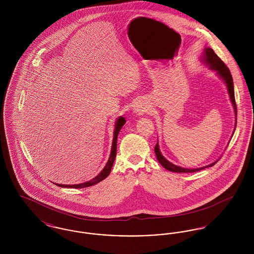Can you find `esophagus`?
I'll list each match as a JSON object with an SVG mask.
<instances>
[{
    "instance_id": "1",
    "label": "esophagus",
    "mask_w": 254,
    "mask_h": 254,
    "mask_svg": "<svg viewBox=\"0 0 254 254\" xmlns=\"http://www.w3.org/2000/svg\"><path fill=\"white\" fill-rule=\"evenodd\" d=\"M147 110H148L147 106H145V104L142 103V102L136 103L135 106H134V108H133L134 113H136V114H138V115L144 114L145 112H147Z\"/></svg>"
}]
</instances>
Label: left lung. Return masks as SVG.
I'll use <instances>...</instances> for the list:
<instances>
[{
	"label": "left lung",
	"instance_id": "left-lung-1",
	"mask_svg": "<svg viewBox=\"0 0 254 254\" xmlns=\"http://www.w3.org/2000/svg\"><path fill=\"white\" fill-rule=\"evenodd\" d=\"M201 61L203 64H205V65H207L211 70L215 71L218 76L220 77V79H222V81L226 84L229 95H230V102L232 104V107L234 109V113H235V125H234V130L236 128V124H237V110H236V104H235V98H234V86H233V80H232V76L230 74V69L227 67V65L224 64V62L221 60L217 55L215 54V52L213 51V49H209V48H205L202 53L201 56ZM234 133V131H233ZM232 133V135H233ZM154 151L156 154V158H157L158 162L165 168L168 169L169 171H173V172H196L199 170L205 169V168H209L212 167L213 165L216 164L218 160L215 162L202 167V168H197V169H187V168H182L180 166L174 165L171 162H169V160H167L166 158L164 157L161 153L160 147H159V144L155 145L154 147Z\"/></svg>",
	"mask_w": 254,
	"mask_h": 254
}]
</instances>
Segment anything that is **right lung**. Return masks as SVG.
Listing matches in <instances>:
<instances>
[{"mask_svg": "<svg viewBox=\"0 0 254 254\" xmlns=\"http://www.w3.org/2000/svg\"><path fill=\"white\" fill-rule=\"evenodd\" d=\"M126 124V120L123 116H120L119 118H117V120L115 121V126H114V131H113V140H112V145H111V151H110V155H109V160L105 166V168L101 170V172L95 176L92 180L85 182V183H81V184H76V185H61V184H56L58 187L61 188H71V189H84L87 187H91L93 185H96L98 183L103 181L104 179H106L110 173L114 160L116 157V150H117V137L118 134L120 132L123 126Z\"/></svg>", "mask_w": 254, "mask_h": 254, "instance_id": "right-lung-1", "label": "right lung"}]
</instances>
